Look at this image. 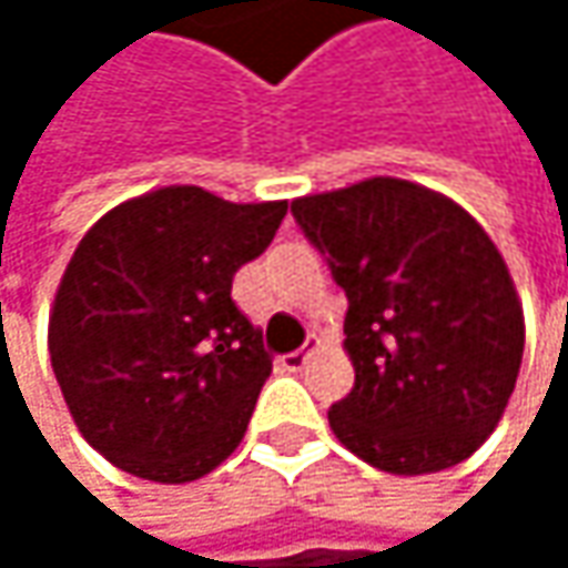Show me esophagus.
I'll return each instance as SVG.
<instances>
[{
    "mask_svg": "<svg viewBox=\"0 0 568 568\" xmlns=\"http://www.w3.org/2000/svg\"><path fill=\"white\" fill-rule=\"evenodd\" d=\"M312 348H315V338H312L305 348H298V352H292V355H283V358H280V368H283V372H302L305 362H308V355H312Z\"/></svg>",
    "mask_w": 568,
    "mask_h": 568,
    "instance_id": "esophagus-1",
    "label": "esophagus"
}]
</instances>
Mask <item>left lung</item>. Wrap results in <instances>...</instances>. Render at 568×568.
Instances as JSON below:
<instances>
[{"label": "left lung", "mask_w": 568, "mask_h": 568, "mask_svg": "<svg viewBox=\"0 0 568 568\" xmlns=\"http://www.w3.org/2000/svg\"><path fill=\"white\" fill-rule=\"evenodd\" d=\"M345 288L352 395L335 437L397 477L467 460L500 424L523 362V305L484 226L450 196L397 176L292 200Z\"/></svg>", "instance_id": "left-lung-1"}]
</instances>
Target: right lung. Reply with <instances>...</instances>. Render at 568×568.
Instances as JSON below:
<instances>
[{
	"label": "right lung",
	"instance_id": "add662e5",
	"mask_svg": "<svg viewBox=\"0 0 568 568\" xmlns=\"http://www.w3.org/2000/svg\"><path fill=\"white\" fill-rule=\"evenodd\" d=\"M285 210L180 183L118 203L81 236L49 315V355L104 460L190 484L240 447L273 358L230 292Z\"/></svg>",
	"mask_w": 568,
	"mask_h": 568
}]
</instances>
